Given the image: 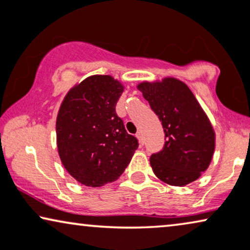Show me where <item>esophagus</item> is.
<instances>
[{
    "instance_id": "1",
    "label": "esophagus",
    "mask_w": 250,
    "mask_h": 250,
    "mask_svg": "<svg viewBox=\"0 0 250 250\" xmlns=\"http://www.w3.org/2000/svg\"><path fill=\"white\" fill-rule=\"evenodd\" d=\"M136 137H137V139L139 141V143H141V145L144 144V137H143L142 131H138L137 134H136Z\"/></svg>"
}]
</instances>
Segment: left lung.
Listing matches in <instances>:
<instances>
[{
    "label": "left lung",
    "mask_w": 250,
    "mask_h": 250,
    "mask_svg": "<svg viewBox=\"0 0 250 250\" xmlns=\"http://www.w3.org/2000/svg\"><path fill=\"white\" fill-rule=\"evenodd\" d=\"M137 89L165 131L164 149L149 158L153 172L172 186L197 181L210 165L216 143L214 127L197 98L184 82L170 76L141 82Z\"/></svg>",
    "instance_id": "8db88e82"
}]
</instances>
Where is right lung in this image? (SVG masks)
<instances>
[{
	"mask_svg": "<svg viewBox=\"0 0 250 250\" xmlns=\"http://www.w3.org/2000/svg\"><path fill=\"white\" fill-rule=\"evenodd\" d=\"M125 85L111 75H91L66 94L56 121L58 154L64 168L82 185L115 182L138 147L116 115Z\"/></svg>",
	"mask_w": 250,
	"mask_h": 250,
	"instance_id": "1",
	"label": "right lung"
}]
</instances>
